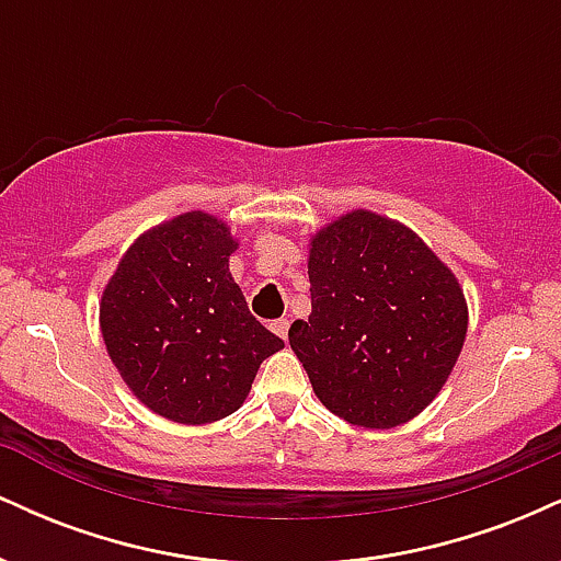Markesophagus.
Listing matches in <instances>:
<instances>
[{"label":"esophagus","mask_w":561,"mask_h":561,"mask_svg":"<svg viewBox=\"0 0 561 561\" xmlns=\"http://www.w3.org/2000/svg\"><path fill=\"white\" fill-rule=\"evenodd\" d=\"M272 332L276 334V337L285 340L287 332H289V321H287V319H276V321H272Z\"/></svg>","instance_id":"34e87169"}]
</instances>
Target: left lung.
<instances>
[{
  "label": "left lung",
  "mask_w": 561,
  "mask_h": 561,
  "mask_svg": "<svg viewBox=\"0 0 561 561\" xmlns=\"http://www.w3.org/2000/svg\"><path fill=\"white\" fill-rule=\"evenodd\" d=\"M311 317L289 345L332 414L369 430L414 420L440 392L467 337L459 282L403 224L353 210L308 255Z\"/></svg>",
  "instance_id": "left-lung-1"
}]
</instances>
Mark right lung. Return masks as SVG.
<instances>
[{
  "instance_id": "right-lung-1",
  "label": "right lung",
  "mask_w": 561,
  "mask_h": 561,
  "mask_svg": "<svg viewBox=\"0 0 561 561\" xmlns=\"http://www.w3.org/2000/svg\"><path fill=\"white\" fill-rule=\"evenodd\" d=\"M234 250L227 224L192 210L141 234L102 293V337L115 369L171 422L229 416L259 366L285 347L231 279Z\"/></svg>"
}]
</instances>
